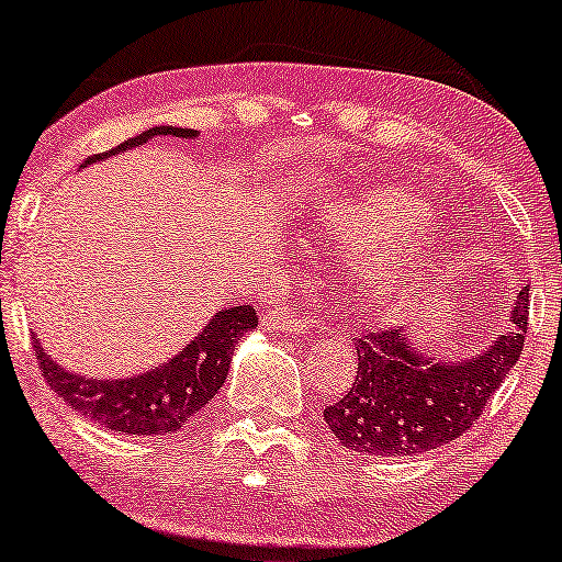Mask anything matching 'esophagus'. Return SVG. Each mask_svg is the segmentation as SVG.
Instances as JSON below:
<instances>
[{
  "mask_svg": "<svg viewBox=\"0 0 562 562\" xmlns=\"http://www.w3.org/2000/svg\"><path fill=\"white\" fill-rule=\"evenodd\" d=\"M263 325H267L269 330L282 333V335H303L308 330V319L303 317V314L293 312V308H288V312H282V308H272V312L263 314Z\"/></svg>",
  "mask_w": 562,
  "mask_h": 562,
  "instance_id": "esophagus-1",
  "label": "esophagus"
}]
</instances>
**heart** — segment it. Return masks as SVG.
Listing matches in <instances>:
<instances>
[{
    "label": "heart",
    "instance_id": "1",
    "mask_svg": "<svg viewBox=\"0 0 562 562\" xmlns=\"http://www.w3.org/2000/svg\"><path fill=\"white\" fill-rule=\"evenodd\" d=\"M319 227L351 250V272L370 299H404L436 267L443 235L412 192L364 184L319 209Z\"/></svg>",
    "mask_w": 562,
    "mask_h": 562
}]
</instances>
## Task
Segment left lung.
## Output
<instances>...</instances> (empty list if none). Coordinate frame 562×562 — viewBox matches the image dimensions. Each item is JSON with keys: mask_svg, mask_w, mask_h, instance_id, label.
<instances>
[{"mask_svg": "<svg viewBox=\"0 0 562 562\" xmlns=\"http://www.w3.org/2000/svg\"><path fill=\"white\" fill-rule=\"evenodd\" d=\"M528 285L509 306V327L483 351L430 357L406 327L372 330L357 344V380L325 409L335 441L375 457L443 447L473 428L526 344Z\"/></svg>", "mask_w": 562, "mask_h": 562, "instance_id": "1", "label": "left lung"}]
</instances>
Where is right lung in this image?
<instances>
[{"instance_id": "obj_1", "label": "right lung", "mask_w": 562, "mask_h": 562, "mask_svg": "<svg viewBox=\"0 0 562 562\" xmlns=\"http://www.w3.org/2000/svg\"><path fill=\"white\" fill-rule=\"evenodd\" d=\"M153 137L195 139V128L153 126L139 137L121 142L113 150L83 160V166L102 158L134 150ZM259 317L254 306H232L214 314V319L169 362L150 367L132 378H87L63 370L34 338V351L44 380L70 409L81 412L105 430L126 436H166L195 420L203 406L216 396L229 372L232 351L245 333L256 330Z\"/></svg>"}]
</instances>
